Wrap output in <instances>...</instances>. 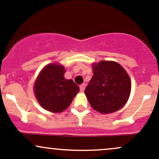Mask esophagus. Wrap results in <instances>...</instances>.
<instances>
[{"mask_svg":"<svg viewBox=\"0 0 159 159\" xmlns=\"http://www.w3.org/2000/svg\"><path fill=\"white\" fill-rule=\"evenodd\" d=\"M85 87H86V85L84 84H82L80 86V91H81V92H84V91Z\"/></svg>","mask_w":159,"mask_h":159,"instance_id":"34e87169","label":"esophagus"}]
</instances>
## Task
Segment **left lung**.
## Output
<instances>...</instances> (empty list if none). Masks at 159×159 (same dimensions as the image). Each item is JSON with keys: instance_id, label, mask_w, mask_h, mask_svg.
Returning <instances> with one entry per match:
<instances>
[{"instance_id": "8db88e82", "label": "left lung", "mask_w": 159, "mask_h": 159, "mask_svg": "<svg viewBox=\"0 0 159 159\" xmlns=\"http://www.w3.org/2000/svg\"><path fill=\"white\" fill-rule=\"evenodd\" d=\"M93 76L84 93L90 105L101 114L122 108L131 93V80L126 71L114 61H102L93 64Z\"/></svg>"}]
</instances>
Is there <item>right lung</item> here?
Instances as JSON below:
<instances>
[{
    "instance_id": "right-lung-1",
    "label": "right lung",
    "mask_w": 159,
    "mask_h": 159,
    "mask_svg": "<svg viewBox=\"0 0 159 159\" xmlns=\"http://www.w3.org/2000/svg\"><path fill=\"white\" fill-rule=\"evenodd\" d=\"M64 66L51 63L42 69L34 84L38 102L45 110L53 113L63 111L79 92V87L72 79L64 78Z\"/></svg>"
}]
</instances>
